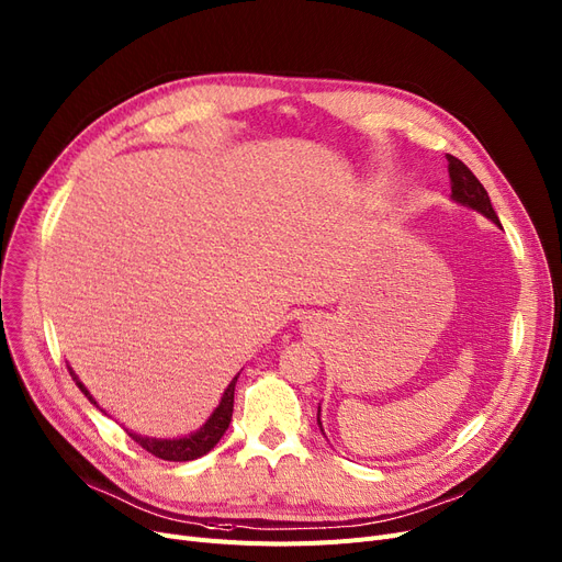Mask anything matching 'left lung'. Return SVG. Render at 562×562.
Wrapping results in <instances>:
<instances>
[{
	"mask_svg": "<svg viewBox=\"0 0 562 562\" xmlns=\"http://www.w3.org/2000/svg\"><path fill=\"white\" fill-rule=\"evenodd\" d=\"M448 172H450V179H452L450 200L454 204H459V206H467L471 211H477L480 215L486 217V221H492L496 227H501V221H498V215H496V211L492 206L490 194H486L484 186L475 179V175L471 172V169L463 165L459 158L448 156ZM316 423H319V429L326 436L324 425H322V406H319V411H316Z\"/></svg>",
	"mask_w": 562,
	"mask_h": 562,
	"instance_id": "left-lung-1",
	"label": "left lung"
}]
</instances>
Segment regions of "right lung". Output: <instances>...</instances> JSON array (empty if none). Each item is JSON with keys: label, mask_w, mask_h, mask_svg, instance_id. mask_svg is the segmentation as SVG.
<instances>
[{"label": "right lung", "mask_w": 562, "mask_h": 562, "mask_svg": "<svg viewBox=\"0 0 562 562\" xmlns=\"http://www.w3.org/2000/svg\"><path fill=\"white\" fill-rule=\"evenodd\" d=\"M68 372H70L72 381H76V385L89 397V402L95 404L105 413V408L99 402H95V397L89 393L87 385L80 381V376L76 374V370L70 368V364H68ZM238 374L229 381V385L225 387L221 402H217V406L213 408L209 420L200 429H194V431H190L186 436H177V438H156V436H146V434H137L133 429H126L128 436L133 438L135 443H139L146 452H151L154 457H160L165 461H192V459H198V457H204L206 452H211L217 446V441H221V438L225 436V431H227V427L232 423L234 385H236ZM105 416H108V413H105Z\"/></svg>", "instance_id": "right-lung-1"}]
</instances>
